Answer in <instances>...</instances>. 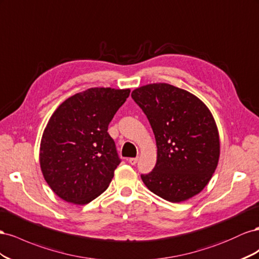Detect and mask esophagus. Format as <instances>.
I'll list each match as a JSON object with an SVG mask.
<instances>
[{"label":"esophagus","mask_w":259,"mask_h":259,"mask_svg":"<svg viewBox=\"0 0 259 259\" xmlns=\"http://www.w3.org/2000/svg\"><path fill=\"white\" fill-rule=\"evenodd\" d=\"M138 157H131V158H129V164H131V165H136L137 162H138Z\"/></svg>","instance_id":"obj_1"}]
</instances>
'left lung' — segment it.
I'll return each instance as SVG.
<instances>
[{
	"mask_svg": "<svg viewBox=\"0 0 259 259\" xmlns=\"http://www.w3.org/2000/svg\"><path fill=\"white\" fill-rule=\"evenodd\" d=\"M131 97L156 140V165L141 176L146 188L171 203L198 194L210 181L220 155L219 132L209 108L194 94L168 83L142 85Z\"/></svg>",
	"mask_w": 259,
	"mask_h": 259,
	"instance_id": "1",
	"label": "left lung"
}]
</instances>
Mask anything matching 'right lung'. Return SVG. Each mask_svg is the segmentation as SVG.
Returning <instances> with one entry per match:
<instances>
[{
    "instance_id": "1",
    "label": "right lung",
    "mask_w": 259,
    "mask_h": 259,
    "mask_svg": "<svg viewBox=\"0 0 259 259\" xmlns=\"http://www.w3.org/2000/svg\"><path fill=\"white\" fill-rule=\"evenodd\" d=\"M129 95L130 89L90 88L55 109L43 131L39 160L58 197L84 205L108 188L120 162L108 124Z\"/></svg>"
}]
</instances>
